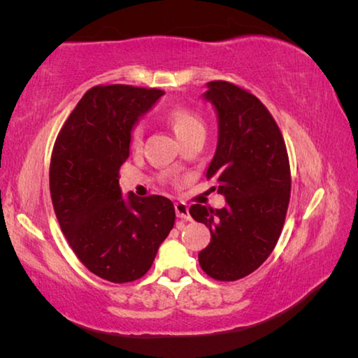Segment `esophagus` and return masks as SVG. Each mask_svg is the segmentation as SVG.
I'll list each match as a JSON object with an SVG mask.
<instances>
[{
  "label": "esophagus",
  "instance_id": "esophagus-1",
  "mask_svg": "<svg viewBox=\"0 0 358 358\" xmlns=\"http://www.w3.org/2000/svg\"><path fill=\"white\" fill-rule=\"evenodd\" d=\"M175 213H177V217L183 221H189L191 216H189V208H187V205L185 202H175Z\"/></svg>",
  "mask_w": 358,
  "mask_h": 358
}]
</instances>
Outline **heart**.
<instances>
[{"instance_id":"heart-1","label":"heart","mask_w":358,"mask_h":358,"mask_svg":"<svg viewBox=\"0 0 358 358\" xmlns=\"http://www.w3.org/2000/svg\"><path fill=\"white\" fill-rule=\"evenodd\" d=\"M167 121L172 126L175 136L183 142L185 138L191 137L196 132H205V124L199 115L187 107H173L171 112L167 113ZM142 143V128L136 126L131 132V145L132 148H138Z\"/></svg>"}]
</instances>
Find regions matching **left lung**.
<instances>
[{
	"mask_svg": "<svg viewBox=\"0 0 358 358\" xmlns=\"http://www.w3.org/2000/svg\"><path fill=\"white\" fill-rule=\"evenodd\" d=\"M201 98L217 118V145L205 177L216 181L226 205H191V216L211 234L199 264L215 280L235 281L259 268L280 238L290 197L289 157L280 128L256 96L215 80Z\"/></svg>",
	"mask_w": 358,
	"mask_h": 358,
	"instance_id": "8db88e82",
	"label": "left lung"
}]
</instances>
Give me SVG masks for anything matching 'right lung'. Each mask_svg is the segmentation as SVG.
I'll return each instance as SVG.
<instances>
[{
  "label": "right lung",
  "mask_w": 358,
  "mask_h": 358,
  "mask_svg": "<svg viewBox=\"0 0 358 358\" xmlns=\"http://www.w3.org/2000/svg\"><path fill=\"white\" fill-rule=\"evenodd\" d=\"M162 94L129 85L88 90L53 148L50 196L59 227L80 262L110 282L147 273L175 222L167 197H123L118 183L131 132Z\"/></svg>",
  "instance_id": "obj_1"
}]
</instances>
